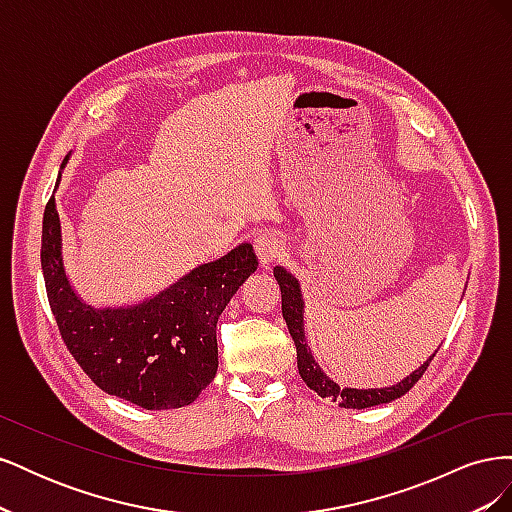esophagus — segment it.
Wrapping results in <instances>:
<instances>
[{
	"mask_svg": "<svg viewBox=\"0 0 512 512\" xmlns=\"http://www.w3.org/2000/svg\"><path fill=\"white\" fill-rule=\"evenodd\" d=\"M254 250L258 254L260 265H271V262L282 254L284 241L273 230H262L260 235L254 239Z\"/></svg>",
	"mask_w": 512,
	"mask_h": 512,
	"instance_id": "esophagus-1",
	"label": "esophagus"
}]
</instances>
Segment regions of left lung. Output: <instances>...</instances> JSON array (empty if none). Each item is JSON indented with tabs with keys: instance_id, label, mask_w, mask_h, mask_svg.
Listing matches in <instances>:
<instances>
[{
	"instance_id": "1",
	"label": "left lung",
	"mask_w": 512,
	"mask_h": 512,
	"mask_svg": "<svg viewBox=\"0 0 512 512\" xmlns=\"http://www.w3.org/2000/svg\"><path fill=\"white\" fill-rule=\"evenodd\" d=\"M273 275L282 290V314L288 324V331L292 335V342L297 346V367L303 382L314 393L337 401L342 408L363 410V408L380 406V404H391V401L406 395L412 389V386L418 382V378L425 374V369L429 367L431 359L438 352L436 350L431 356H427V361L421 367H416L410 376L399 380L397 384L380 386V389H352V386H339L335 380H331L327 374H324V369L314 359L312 348H309V342L305 337V299L301 292V282L282 265L273 267Z\"/></svg>"
}]
</instances>
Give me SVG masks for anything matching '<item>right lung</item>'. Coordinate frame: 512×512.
Returning <instances> with one entry per match:
<instances>
[{
  "instance_id": "1",
  "label": "right lung",
  "mask_w": 512,
  "mask_h": 512,
  "mask_svg": "<svg viewBox=\"0 0 512 512\" xmlns=\"http://www.w3.org/2000/svg\"><path fill=\"white\" fill-rule=\"evenodd\" d=\"M59 181L61 173L55 192ZM40 258L53 316L76 363L104 393L147 410L188 406L207 389L218 371L215 324L258 267L252 245L241 243L153 297L96 307L66 273L55 196L44 209Z\"/></svg>"
}]
</instances>
